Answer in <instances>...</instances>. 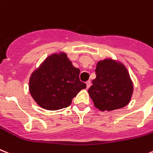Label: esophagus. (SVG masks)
<instances>
[{
  "instance_id": "esophagus-1",
  "label": "esophagus",
  "mask_w": 153,
  "mask_h": 153,
  "mask_svg": "<svg viewBox=\"0 0 153 153\" xmlns=\"http://www.w3.org/2000/svg\"><path fill=\"white\" fill-rule=\"evenodd\" d=\"M85 84H86V88H87V89H89V88L90 87L91 82H90V81H87V82H85Z\"/></svg>"
}]
</instances>
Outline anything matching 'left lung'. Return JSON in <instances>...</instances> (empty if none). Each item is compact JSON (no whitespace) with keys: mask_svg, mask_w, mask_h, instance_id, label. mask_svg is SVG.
Listing matches in <instances>:
<instances>
[{"mask_svg":"<svg viewBox=\"0 0 153 153\" xmlns=\"http://www.w3.org/2000/svg\"><path fill=\"white\" fill-rule=\"evenodd\" d=\"M96 79L88 90L97 108L112 111L128 105L133 83L126 67L120 62L105 59L97 64Z\"/></svg>","mask_w":153,"mask_h":153,"instance_id":"left-lung-1","label":"left lung"}]
</instances>
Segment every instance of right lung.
Returning a JSON list of instances; mask_svg holds the SVG:
<instances>
[{
	"mask_svg": "<svg viewBox=\"0 0 153 153\" xmlns=\"http://www.w3.org/2000/svg\"><path fill=\"white\" fill-rule=\"evenodd\" d=\"M79 73L65 53L53 54L32 73L30 93L43 108L55 111L67 108L77 94L86 87L79 80Z\"/></svg>",
	"mask_w": 153,
	"mask_h": 153,
	"instance_id": "add662e5",
	"label": "right lung"
}]
</instances>
